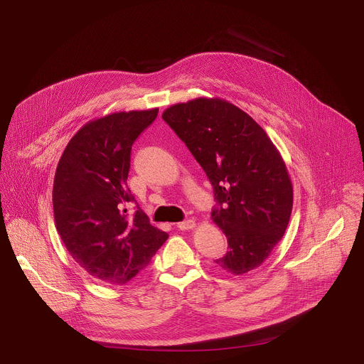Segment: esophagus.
<instances>
[{"label": "esophagus", "instance_id": "34e87169", "mask_svg": "<svg viewBox=\"0 0 364 364\" xmlns=\"http://www.w3.org/2000/svg\"><path fill=\"white\" fill-rule=\"evenodd\" d=\"M177 228H178L180 230H190V229L196 228V220L187 219V220H184V222H180V223L177 225Z\"/></svg>", "mask_w": 364, "mask_h": 364}]
</instances>
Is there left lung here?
I'll list each match as a JSON object with an SVG mask.
<instances>
[{"mask_svg": "<svg viewBox=\"0 0 364 364\" xmlns=\"http://www.w3.org/2000/svg\"><path fill=\"white\" fill-rule=\"evenodd\" d=\"M163 119L213 186L212 219L229 245L215 262L233 275L257 268L284 236L292 212V184L277 146L246 112L219 97L177 103Z\"/></svg>", "mask_w": 364, "mask_h": 364, "instance_id": "obj_1", "label": "left lung"}]
</instances>
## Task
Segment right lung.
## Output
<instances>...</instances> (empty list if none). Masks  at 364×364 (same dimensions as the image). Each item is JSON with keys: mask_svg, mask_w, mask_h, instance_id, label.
Segmentation results:
<instances>
[{"mask_svg": "<svg viewBox=\"0 0 364 364\" xmlns=\"http://www.w3.org/2000/svg\"><path fill=\"white\" fill-rule=\"evenodd\" d=\"M159 109L115 112L83 125L69 141L53 184L56 229L90 277L124 285L142 271L168 235L149 223L127 186L131 148ZM136 203V201H135Z\"/></svg>", "mask_w": 364, "mask_h": 364, "instance_id": "1", "label": "right lung"}]
</instances>
